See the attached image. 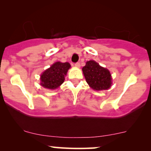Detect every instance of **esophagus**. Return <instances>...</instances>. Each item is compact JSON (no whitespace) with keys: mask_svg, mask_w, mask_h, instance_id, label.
Listing matches in <instances>:
<instances>
[{"mask_svg":"<svg viewBox=\"0 0 151 151\" xmlns=\"http://www.w3.org/2000/svg\"><path fill=\"white\" fill-rule=\"evenodd\" d=\"M74 66H75L76 67H78V68H79V67H80V63H79V62H77V63L74 64Z\"/></svg>","mask_w":151,"mask_h":151,"instance_id":"1","label":"esophagus"}]
</instances>
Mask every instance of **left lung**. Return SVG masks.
Returning <instances> with one entry per match:
<instances>
[{"label":"left lung","mask_w":151,"mask_h":151,"mask_svg":"<svg viewBox=\"0 0 151 151\" xmlns=\"http://www.w3.org/2000/svg\"><path fill=\"white\" fill-rule=\"evenodd\" d=\"M82 72L86 82L95 91L106 90L111 86L112 79L110 72L93 60L86 62Z\"/></svg>","instance_id":"8db88e82"}]
</instances>
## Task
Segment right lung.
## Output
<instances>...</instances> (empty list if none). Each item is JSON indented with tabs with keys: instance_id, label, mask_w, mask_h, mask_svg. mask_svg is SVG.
Here are the masks:
<instances>
[{
	"instance_id": "1",
	"label": "right lung",
	"mask_w": 151,
	"mask_h": 151,
	"mask_svg": "<svg viewBox=\"0 0 151 151\" xmlns=\"http://www.w3.org/2000/svg\"><path fill=\"white\" fill-rule=\"evenodd\" d=\"M71 67L69 62L62 63L57 62L47 70L45 71L40 76V85L49 89L58 88L65 81V77Z\"/></svg>"
}]
</instances>
